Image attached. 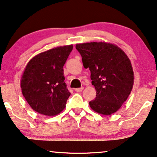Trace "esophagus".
<instances>
[{"instance_id": "1", "label": "esophagus", "mask_w": 157, "mask_h": 157, "mask_svg": "<svg viewBox=\"0 0 157 157\" xmlns=\"http://www.w3.org/2000/svg\"><path fill=\"white\" fill-rule=\"evenodd\" d=\"M83 89H84V88L82 87H82H80V88H76L75 90L76 92H81L83 90Z\"/></svg>"}]
</instances>
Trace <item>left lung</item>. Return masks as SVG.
Masks as SVG:
<instances>
[{"instance_id":"obj_1","label":"left lung","mask_w":157,"mask_h":157,"mask_svg":"<svg viewBox=\"0 0 157 157\" xmlns=\"http://www.w3.org/2000/svg\"><path fill=\"white\" fill-rule=\"evenodd\" d=\"M85 68L91 72L96 98L90 101L93 111L109 116L118 111L128 99L134 84V72L125 53L106 42L77 44Z\"/></svg>"}]
</instances>
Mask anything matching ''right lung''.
Here are the masks:
<instances>
[{
    "instance_id": "right-lung-1",
    "label": "right lung",
    "mask_w": 157,
    "mask_h": 157,
    "mask_svg": "<svg viewBox=\"0 0 157 157\" xmlns=\"http://www.w3.org/2000/svg\"><path fill=\"white\" fill-rule=\"evenodd\" d=\"M73 46H58L35 56L20 80L22 94L34 111L54 116L65 108L71 95L65 83L63 65Z\"/></svg>"
}]
</instances>
